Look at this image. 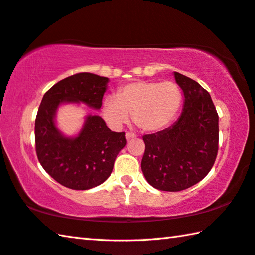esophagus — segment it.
I'll return each mask as SVG.
<instances>
[{
  "mask_svg": "<svg viewBox=\"0 0 255 255\" xmlns=\"http://www.w3.org/2000/svg\"><path fill=\"white\" fill-rule=\"evenodd\" d=\"M135 137H136L135 133L129 132V131L126 132V139H127V140H130V139H132V138H135Z\"/></svg>",
  "mask_w": 255,
  "mask_h": 255,
  "instance_id": "34e87169",
  "label": "esophagus"
}]
</instances>
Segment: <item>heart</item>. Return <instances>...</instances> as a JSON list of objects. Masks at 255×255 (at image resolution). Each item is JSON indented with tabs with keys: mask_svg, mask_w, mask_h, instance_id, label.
I'll return each instance as SVG.
<instances>
[{
	"mask_svg": "<svg viewBox=\"0 0 255 255\" xmlns=\"http://www.w3.org/2000/svg\"><path fill=\"white\" fill-rule=\"evenodd\" d=\"M183 102L182 90L173 81H137L120 86L117 98L107 99L103 115L119 126L132 114L133 124L143 131L162 130L178 117Z\"/></svg>",
	"mask_w": 255,
	"mask_h": 255,
	"instance_id": "1",
	"label": "heart"
}]
</instances>
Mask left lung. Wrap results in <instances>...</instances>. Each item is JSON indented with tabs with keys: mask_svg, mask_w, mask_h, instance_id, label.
<instances>
[{
	"mask_svg": "<svg viewBox=\"0 0 255 255\" xmlns=\"http://www.w3.org/2000/svg\"><path fill=\"white\" fill-rule=\"evenodd\" d=\"M184 94L178 122L162 131L144 135L141 171L152 187L181 191L209 173L218 153V114L210 94L190 77L174 72Z\"/></svg>",
	"mask_w": 255,
	"mask_h": 255,
	"instance_id": "8db88e82",
	"label": "left lung"
}]
</instances>
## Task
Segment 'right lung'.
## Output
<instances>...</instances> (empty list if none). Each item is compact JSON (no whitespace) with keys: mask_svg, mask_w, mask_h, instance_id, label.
Returning <instances> with one entry per match:
<instances>
[{"mask_svg":"<svg viewBox=\"0 0 255 255\" xmlns=\"http://www.w3.org/2000/svg\"><path fill=\"white\" fill-rule=\"evenodd\" d=\"M108 77L77 73L59 81L44 94L34 123L36 153L51 178L73 190H88L109 178L115 159L126 145L125 132L111 131L101 117L88 116L75 138L63 136L54 122L63 102H83L100 109Z\"/></svg>","mask_w":255,"mask_h":255,"instance_id":"add662e5","label":"right lung"}]
</instances>
